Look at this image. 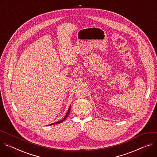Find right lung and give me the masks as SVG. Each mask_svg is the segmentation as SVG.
Masks as SVG:
<instances>
[{
	"label": "right lung",
	"mask_w": 157,
	"mask_h": 157,
	"mask_svg": "<svg viewBox=\"0 0 157 157\" xmlns=\"http://www.w3.org/2000/svg\"><path fill=\"white\" fill-rule=\"evenodd\" d=\"M70 111H71V107H69L68 110V112H67V113L66 114V115L65 116V117H64V118H63V120H60V121H57V122H56V123H54V124H50V125H54V124H60V123H62V121H63L67 118V117H68V115H69Z\"/></svg>",
	"instance_id": "1"
}]
</instances>
